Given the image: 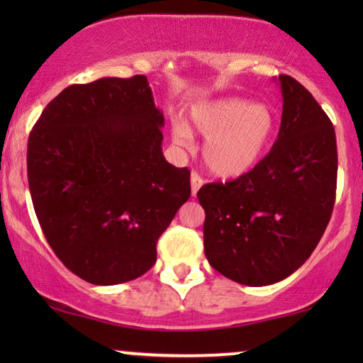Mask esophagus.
Returning a JSON list of instances; mask_svg holds the SVG:
<instances>
[{
	"instance_id": "1",
	"label": "esophagus",
	"mask_w": 363,
	"mask_h": 363,
	"mask_svg": "<svg viewBox=\"0 0 363 363\" xmlns=\"http://www.w3.org/2000/svg\"><path fill=\"white\" fill-rule=\"evenodd\" d=\"M190 182H191V195L196 196V193L200 188L203 186V183H205V180L198 175L196 172H191V177H190Z\"/></svg>"
}]
</instances>
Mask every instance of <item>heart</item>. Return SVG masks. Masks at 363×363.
Segmentation results:
<instances>
[{"instance_id": "obj_1", "label": "heart", "mask_w": 363, "mask_h": 363, "mask_svg": "<svg viewBox=\"0 0 363 363\" xmlns=\"http://www.w3.org/2000/svg\"><path fill=\"white\" fill-rule=\"evenodd\" d=\"M188 123L206 137L203 162L208 170L220 178H236L252 170L264 155L276 132V113L266 104L223 97L193 107ZM172 137L177 145H191V133L183 123L173 127Z\"/></svg>"}]
</instances>
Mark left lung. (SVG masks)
<instances>
[{"label":"left lung","mask_w":363,"mask_h":363,"mask_svg":"<svg viewBox=\"0 0 363 363\" xmlns=\"http://www.w3.org/2000/svg\"><path fill=\"white\" fill-rule=\"evenodd\" d=\"M282 118L271 152L236 180L198 191L211 267L245 286L291 276L315 250L335 201L337 142L307 89L279 76Z\"/></svg>","instance_id":"obj_1"}]
</instances>
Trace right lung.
<instances>
[{
    "label": "right lung",
    "mask_w": 363,
    "mask_h": 363,
    "mask_svg": "<svg viewBox=\"0 0 363 363\" xmlns=\"http://www.w3.org/2000/svg\"><path fill=\"white\" fill-rule=\"evenodd\" d=\"M147 76L69 86L29 133L28 182L44 236L81 279L113 286L157 261V241L190 198V170L162 152Z\"/></svg>",
    "instance_id": "right-lung-1"
}]
</instances>
